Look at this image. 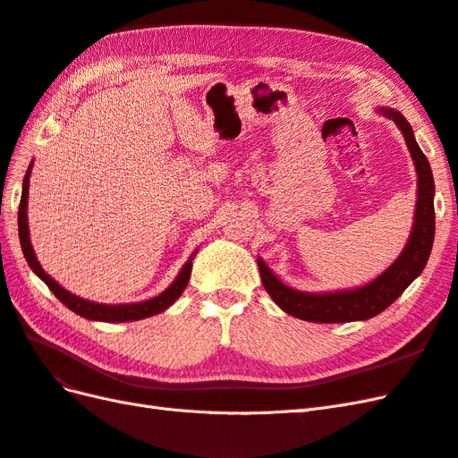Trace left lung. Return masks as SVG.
Instances as JSON below:
<instances>
[{"label":"left lung","instance_id":"obj_1","mask_svg":"<svg viewBox=\"0 0 458 458\" xmlns=\"http://www.w3.org/2000/svg\"><path fill=\"white\" fill-rule=\"evenodd\" d=\"M378 113L395 122V126L405 137L411 158L419 175V197L417 212L411 237L401 256L377 279L361 288L338 290V293H301L284 284L276 276L266 261L258 258V267L261 275L263 288L267 290L271 300L288 315L311 323H350L367 321V318L382 313L387 306L405 293V288L422 273L426 261L432 252L436 234V214H434V175L429 162L420 150L411 123L405 116L394 108H378Z\"/></svg>","mask_w":458,"mask_h":458}]
</instances>
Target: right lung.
I'll return each instance as SVG.
<instances>
[{"label":"right lung","instance_id":"right-lung-1","mask_svg":"<svg viewBox=\"0 0 458 458\" xmlns=\"http://www.w3.org/2000/svg\"><path fill=\"white\" fill-rule=\"evenodd\" d=\"M32 164L29 165V170H26L24 175V182H22V195H21V204H19V239H21V246H22V252L26 261H29L30 269L39 276L41 281H44L51 293L57 296L64 306L74 311L76 315L89 318V321H103V323H126V321H140V318L145 317H152L157 313H162L164 310H168L172 303L183 294V290L189 283V276H191V269H192V254L189 258V261L179 271V275L175 276V281L164 290L162 294L140 301V303H97V301H89L80 298L72 293H68L64 290L57 281L51 279V276L41 269L39 261L34 254V248L30 242V229H29V214H26V208H29V187H30V174H32Z\"/></svg>","mask_w":458,"mask_h":458}]
</instances>
